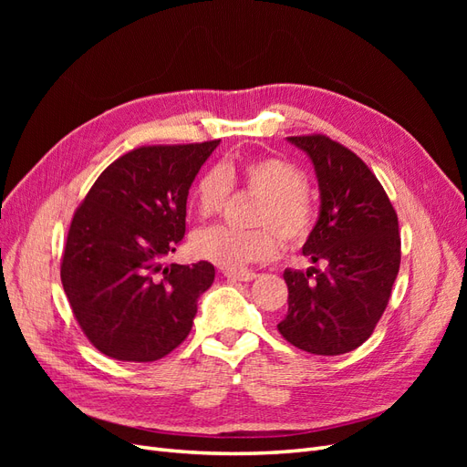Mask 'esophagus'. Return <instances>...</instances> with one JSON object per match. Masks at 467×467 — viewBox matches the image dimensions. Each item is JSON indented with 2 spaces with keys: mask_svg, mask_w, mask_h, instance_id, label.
Returning <instances> with one entry per match:
<instances>
[{
  "mask_svg": "<svg viewBox=\"0 0 467 467\" xmlns=\"http://www.w3.org/2000/svg\"><path fill=\"white\" fill-rule=\"evenodd\" d=\"M225 278H232V280H239V282H249L253 278H257L255 273L251 271H223L222 273Z\"/></svg>",
  "mask_w": 467,
  "mask_h": 467,
  "instance_id": "1",
  "label": "esophagus"
}]
</instances>
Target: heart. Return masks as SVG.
<instances>
[{"mask_svg": "<svg viewBox=\"0 0 467 467\" xmlns=\"http://www.w3.org/2000/svg\"><path fill=\"white\" fill-rule=\"evenodd\" d=\"M232 189L259 196L253 212L255 230L216 225L192 237L196 257L222 268H244L275 257L280 237L292 247L307 242L316 225V206L307 194V177L296 163L278 158H247L208 169L196 181L192 208L201 220L222 214Z\"/></svg>", "mask_w": 467, "mask_h": 467, "instance_id": "heart-1", "label": "heart"}]
</instances>
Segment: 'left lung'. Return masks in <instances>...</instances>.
I'll list each match as a JSON object with an SVG mask.
<instances>
[{
  "label": "left lung",
  "mask_w": 467,
  "mask_h": 467,
  "mask_svg": "<svg viewBox=\"0 0 467 467\" xmlns=\"http://www.w3.org/2000/svg\"><path fill=\"white\" fill-rule=\"evenodd\" d=\"M288 140L316 167L321 210L304 255L325 268H286L288 314L276 327L309 355H345L374 333L388 307L401 263L398 214L355 151L323 134Z\"/></svg>",
  "instance_id": "1"
}]
</instances>
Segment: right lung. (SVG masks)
<instances>
[{"label":"right lung","mask_w":467,"mask_h":467,"mask_svg":"<svg viewBox=\"0 0 467 467\" xmlns=\"http://www.w3.org/2000/svg\"><path fill=\"white\" fill-rule=\"evenodd\" d=\"M220 140L142 146L97 177L69 223L60 276L89 343L122 362H153L192 329L214 266L165 265L185 237L187 196Z\"/></svg>","instance_id":"add662e5"}]
</instances>
